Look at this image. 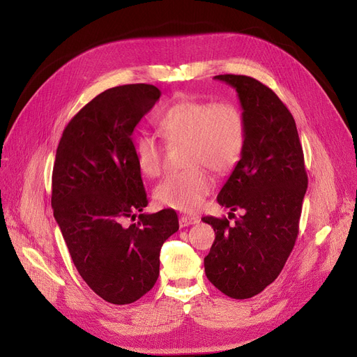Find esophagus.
I'll use <instances>...</instances> for the list:
<instances>
[{
    "label": "esophagus",
    "mask_w": 357,
    "mask_h": 357,
    "mask_svg": "<svg viewBox=\"0 0 357 357\" xmlns=\"http://www.w3.org/2000/svg\"><path fill=\"white\" fill-rule=\"evenodd\" d=\"M198 221H199L198 217L181 215V217H179V226H181V227H188V226H192V224H197Z\"/></svg>",
    "instance_id": "obj_1"
}]
</instances>
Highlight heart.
Segmentation results:
<instances>
[{"instance_id":"b5f03b06","label":"heart","mask_w":357,"mask_h":357,"mask_svg":"<svg viewBox=\"0 0 357 357\" xmlns=\"http://www.w3.org/2000/svg\"><path fill=\"white\" fill-rule=\"evenodd\" d=\"M158 128L169 143H186L182 172L167 175L155 190L163 207L192 213L199 208L213 188L215 175L230 174L246 147L248 127L241 109L230 101L183 98L165 108ZM139 171L156 178L163 167V146L152 135H142L135 143Z\"/></svg>"}]
</instances>
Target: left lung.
<instances>
[{
  "mask_svg": "<svg viewBox=\"0 0 357 357\" xmlns=\"http://www.w3.org/2000/svg\"><path fill=\"white\" fill-rule=\"evenodd\" d=\"M214 78L236 88L248 127L245 152L217 201L246 213L234 224L226 217L202 218L215 231L204 268L222 294L246 299L284 269L298 237L308 176L295 120L276 93L246 75Z\"/></svg>",
  "mask_w": 357,
  "mask_h": 357,
  "instance_id": "obj_1",
  "label": "left lung"
}]
</instances>
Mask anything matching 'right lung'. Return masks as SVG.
<instances>
[{
	"label": "right lung",
	"mask_w": 357,
	"mask_h": 357,
	"mask_svg": "<svg viewBox=\"0 0 357 357\" xmlns=\"http://www.w3.org/2000/svg\"><path fill=\"white\" fill-rule=\"evenodd\" d=\"M160 96L149 84L101 92L68 123L56 150L53 215L82 279L117 305L153 288L160 248L179 229L174 210L142 214L149 201L131 140Z\"/></svg>",
	"instance_id": "1"
}]
</instances>
